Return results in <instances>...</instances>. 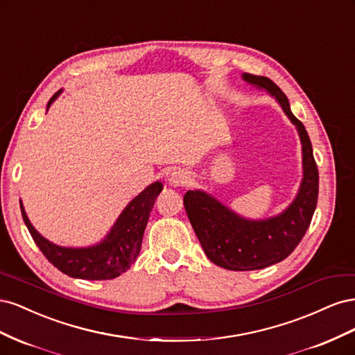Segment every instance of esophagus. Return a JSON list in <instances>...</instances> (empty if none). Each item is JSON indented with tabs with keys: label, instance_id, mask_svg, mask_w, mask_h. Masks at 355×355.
<instances>
[{
	"label": "esophagus",
	"instance_id": "34e87169",
	"mask_svg": "<svg viewBox=\"0 0 355 355\" xmlns=\"http://www.w3.org/2000/svg\"><path fill=\"white\" fill-rule=\"evenodd\" d=\"M189 176L185 170H180V168H175L170 171L168 175V182L173 187H185L188 184Z\"/></svg>",
	"mask_w": 355,
	"mask_h": 355
}]
</instances>
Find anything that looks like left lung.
Segmentation results:
<instances>
[{"mask_svg": "<svg viewBox=\"0 0 355 355\" xmlns=\"http://www.w3.org/2000/svg\"><path fill=\"white\" fill-rule=\"evenodd\" d=\"M243 80L270 93L296 125L302 145L304 178L286 210L259 220L240 216L204 191L187 192L184 206L204 253L213 263L231 271L262 270L286 259L304 239L318 198V168L313 145L305 125L290 111L286 94L266 77L243 73Z\"/></svg>", "mask_w": 355, "mask_h": 355, "instance_id": "obj_1", "label": "left lung"}]
</instances>
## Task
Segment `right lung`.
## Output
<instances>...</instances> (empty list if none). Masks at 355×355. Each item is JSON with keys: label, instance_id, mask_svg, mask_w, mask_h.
Wrapping results in <instances>:
<instances>
[{"label": "right lung", "instance_id": "add662e5", "mask_svg": "<svg viewBox=\"0 0 355 355\" xmlns=\"http://www.w3.org/2000/svg\"><path fill=\"white\" fill-rule=\"evenodd\" d=\"M60 93L62 90L55 93L49 101L47 110ZM161 191H163L161 182H154L145 188L127 204L106 237L90 247H62L49 241L32 227L22 201H20V210L38 249L59 271L83 280H111L125 272L136 261L141 252L149 213Z\"/></svg>", "mask_w": 355, "mask_h": 355}]
</instances>
